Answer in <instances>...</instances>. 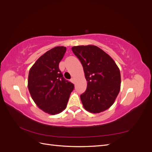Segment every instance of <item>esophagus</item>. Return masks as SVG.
Listing matches in <instances>:
<instances>
[{"instance_id": "obj_1", "label": "esophagus", "mask_w": 152, "mask_h": 152, "mask_svg": "<svg viewBox=\"0 0 152 152\" xmlns=\"http://www.w3.org/2000/svg\"><path fill=\"white\" fill-rule=\"evenodd\" d=\"M71 82H72V83L75 84V79H74V78H72V79H71Z\"/></svg>"}]
</instances>
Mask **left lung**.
<instances>
[{"label":"left lung","mask_w":152,"mask_h":152,"mask_svg":"<svg viewBox=\"0 0 152 152\" xmlns=\"http://www.w3.org/2000/svg\"><path fill=\"white\" fill-rule=\"evenodd\" d=\"M72 50L82 63L87 82L86 91L80 95L84 108L93 113L105 111L120 91V70L113 59L96 45H78Z\"/></svg>","instance_id":"8db88e82"}]
</instances>
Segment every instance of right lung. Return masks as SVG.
Masks as SVG:
<instances>
[{"mask_svg":"<svg viewBox=\"0 0 152 152\" xmlns=\"http://www.w3.org/2000/svg\"><path fill=\"white\" fill-rule=\"evenodd\" d=\"M66 48L57 46L42 55L29 71L28 88L31 98L45 113L56 115L66 107L74 85L65 80L59 69Z\"/></svg>","mask_w":152,"mask_h":152,"instance_id":"obj_1","label":"right lung"}]
</instances>
